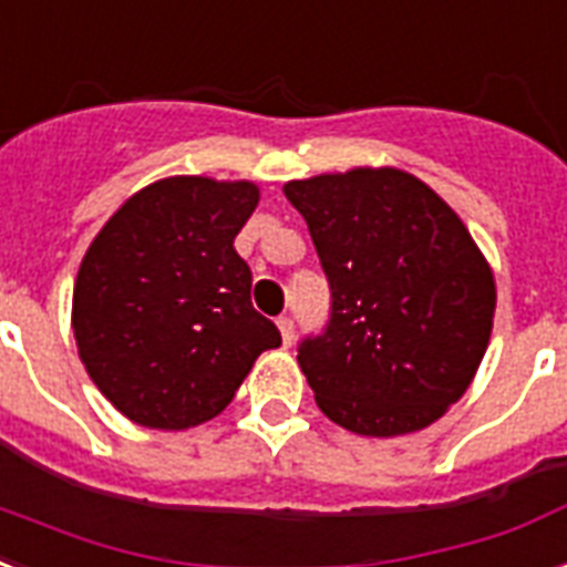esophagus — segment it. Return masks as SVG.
<instances>
[{
    "label": "esophagus",
    "mask_w": 567,
    "mask_h": 567,
    "mask_svg": "<svg viewBox=\"0 0 567 567\" xmlns=\"http://www.w3.org/2000/svg\"><path fill=\"white\" fill-rule=\"evenodd\" d=\"M278 328L280 337H284V346H292V340H296V322H292V316H280Z\"/></svg>",
    "instance_id": "esophagus-1"
}]
</instances>
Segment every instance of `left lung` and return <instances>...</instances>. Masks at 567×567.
<instances>
[{"label":"left lung","instance_id":"1","mask_svg":"<svg viewBox=\"0 0 567 567\" xmlns=\"http://www.w3.org/2000/svg\"><path fill=\"white\" fill-rule=\"evenodd\" d=\"M331 287L298 367L324 416L393 437L425 429L464 396L488 349L497 289L462 218L396 168L292 179Z\"/></svg>","mask_w":567,"mask_h":567}]
</instances>
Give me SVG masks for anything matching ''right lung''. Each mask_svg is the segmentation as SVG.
<instances>
[{
	"label": "right lung",
	"mask_w": 567,
	"mask_h": 567,
	"mask_svg": "<svg viewBox=\"0 0 567 567\" xmlns=\"http://www.w3.org/2000/svg\"><path fill=\"white\" fill-rule=\"evenodd\" d=\"M257 200L245 179H159L87 248L73 289L79 358L133 423L177 432L213 420L254 361L280 346L234 248Z\"/></svg>",
	"instance_id": "add662e5"
}]
</instances>
